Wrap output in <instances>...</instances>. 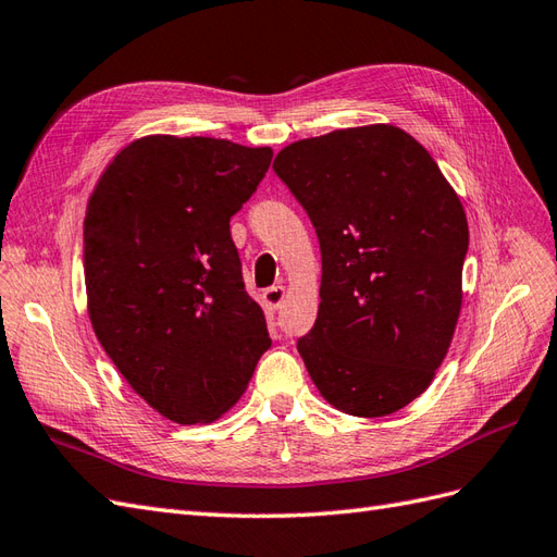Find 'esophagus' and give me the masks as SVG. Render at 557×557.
I'll return each instance as SVG.
<instances>
[{"instance_id": "34e87169", "label": "esophagus", "mask_w": 557, "mask_h": 557, "mask_svg": "<svg viewBox=\"0 0 557 557\" xmlns=\"http://www.w3.org/2000/svg\"><path fill=\"white\" fill-rule=\"evenodd\" d=\"M284 298H287V289H284L282 284H275V287L263 289V304L270 310H277L284 304Z\"/></svg>"}]
</instances>
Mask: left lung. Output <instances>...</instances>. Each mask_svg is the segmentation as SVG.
<instances>
[{
    "label": "left lung",
    "mask_w": 557,
    "mask_h": 557,
    "mask_svg": "<svg viewBox=\"0 0 557 557\" xmlns=\"http://www.w3.org/2000/svg\"><path fill=\"white\" fill-rule=\"evenodd\" d=\"M273 169L315 225L320 310L298 352L350 417H388L431 386L463 301L468 221L421 143L393 124L296 140Z\"/></svg>",
    "instance_id": "1"
}]
</instances>
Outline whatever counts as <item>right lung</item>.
<instances>
[{"mask_svg":"<svg viewBox=\"0 0 557 557\" xmlns=\"http://www.w3.org/2000/svg\"><path fill=\"white\" fill-rule=\"evenodd\" d=\"M270 160L268 146L150 134L112 157L89 197L91 326L126 383L169 421L221 419L270 348L231 237V216Z\"/></svg>","mask_w":557,"mask_h":557,"instance_id":"obj_1","label":"right lung"}]
</instances>
